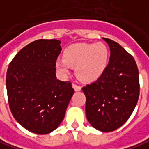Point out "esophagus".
I'll list each match as a JSON object with an SVG mask.
<instances>
[{"label": "esophagus", "mask_w": 149, "mask_h": 149, "mask_svg": "<svg viewBox=\"0 0 149 149\" xmlns=\"http://www.w3.org/2000/svg\"><path fill=\"white\" fill-rule=\"evenodd\" d=\"M72 87H73V89H74L76 91H81V87L77 84H72Z\"/></svg>", "instance_id": "esophagus-1"}]
</instances>
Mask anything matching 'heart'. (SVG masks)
Segmentation results:
<instances>
[{
  "label": "heart",
  "instance_id": "heart-1",
  "mask_svg": "<svg viewBox=\"0 0 149 149\" xmlns=\"http://www.w3.org/2000/svg\"><path fill=\"white\" fill-rule=\"evenodd\" d=\"M64 59L56 63V68L63 76H68L71 68H76V74L85 82H92L107 68L110 52L105 44H77L68 47L63 54Z\"/></svg>",
  "mask_w": 149,
  "mask_h": 149
}]
</instances>
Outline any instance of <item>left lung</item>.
Segmentation results:
<instances>
[{"label": "left lung", "mask_w": 149, "mask_h": 149, "mask_svg": "<svg viewBox=\"0 0 149 149\" xmlns=\"http://www.w3.org/2000/svg\"><path fill=\"white\" fill-rule=\"evenodd\" d=\"M110 57L107 68L95 82L82 87L86 116L92 127L111 132L130 117L139 96V70L134 58L118 43L103 38Z\"/></svg>", "instance_id": "left-lung-1"}]
</instances>
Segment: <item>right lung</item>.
I'll return each mask as SVG.
<instances>
[{
    "label": "right lung",
    "instance_id": "obj_1",
    "mask_svg": "<svg viewBox=\"0 0 149 149\" xmlns=\"http://www.w3.org/2000/svg\"><path fill=\"white\" fill-rule=\"evenodd\" d=\"M61 41L39 39L15 56L6 73L10 111L20 125L34 134H46L63 120L74 90L70 81L56 77Z\"/></svg>",
    "mask_w": 149,
    "mask_h": 149
}]
</instances>
